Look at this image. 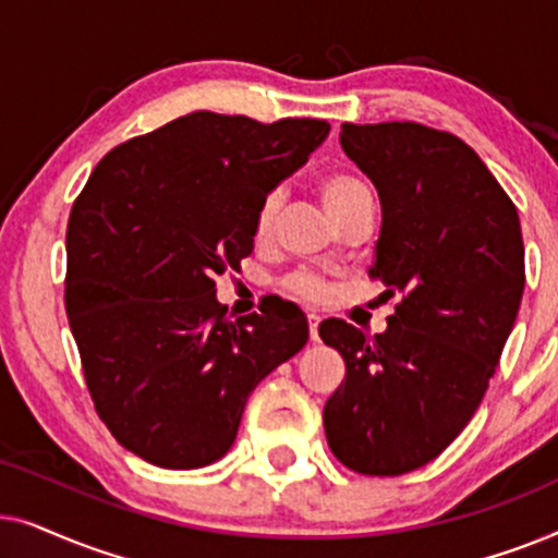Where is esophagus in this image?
<instances>
[{"label":"esophagus","instance_id":"1","mask_svg":"<svg viewBox=\"0 0 558 558\" xmlns=\"http://www.w3.org/2000/svg\"><path fill=\"white\" fill-rule=\"evenodd\" d=\"M307 319H310V340H312V342H319V330H317V327H319V317H317V315H310Z\"/></svg>","mask_w":558,"mask_h":558}]
</instances>
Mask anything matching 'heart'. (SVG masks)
I'll list each match as a JSON object with an SVG mask.
<instances>
[{
    "label": "heart",
    "instance_id": "b5f03b06",
    "mask_svg": "<svg viewBox=\"0 0 558 558\" xmlns=\"http://www.w3.org/2000/svg\"><path fill=\"white\" fill-rule=\"evenodd\" d=\"M319 197H323V205L327 213L338 220L342 213L353 208L355 203L368 201L371 190L363 185L361 180L353 178L348 172H330L325 174L323 182H319ZM279 205H281V193L274 190V193L264 195V201L258 203L256 216H254V235L258 241H264L266 235L274 231V223H277L279 216ZM289 287L294 289L296 294L302 296H319L323 294V287L315 277H307V274H296V277L289 279Z\"/></svg>",
    "mask_w": 558,
    "mask_h": 558
}]
</instances>
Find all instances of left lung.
Instances as JSON below:
<instances>
[{
  "label": "left lung",
  "mask_w": 558,
  "mask_h": 558,
  "mask_svg": "<svg viewBox=\"0 0 558 558\" xmlns=\"http://www.w3.org/2000/svg\"><path fill=\"white\" fill-rule=\"evenodd\" d=\"M342 151L380 197L371 277L401 294L384 332L325 319L345 361L325 403L332 454L361 475H403L439 457L475 416L521 307L515 205L483 159L447 132L342 124Z\"/></svg>",
  "instance_id": "left-lung-1"
}]
</instances>
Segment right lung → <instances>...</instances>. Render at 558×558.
Segmentation results:
<instances>
[{
	"label": "right lung",
	"mask_w": 558,
	"mask_h": 558,
	"mask_svg": "<svg viewBox=\"0 0 558 558\" xmlns=\"http://www.w3.org/2000/svg\"><path fill=\"white\" fill-rule=\"evenodd\" d=\"M330 134L195 111L111 149L73 203L65 312L98 416L157 468L195 470L233 447L248 396L307 345L292 302L226 317L216 277L254 251L264 195Z\"/></svg>",
	"instance_id": "obj_1"
}]
</instances>
